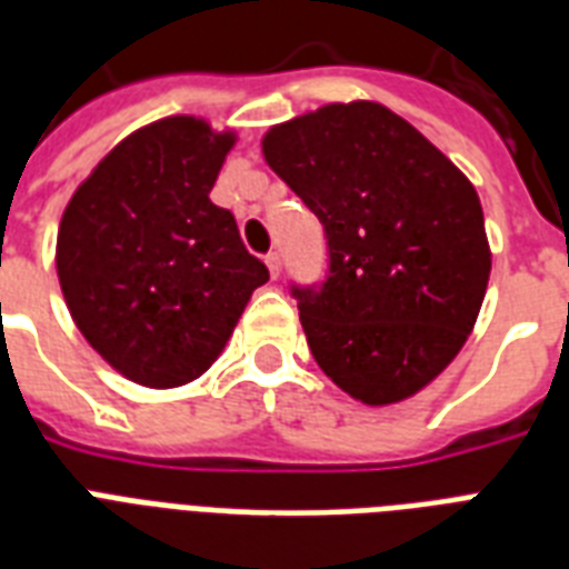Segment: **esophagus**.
Listing matches in <instances>:
<instances>
[{
    "mask_svg": "<svg viewBox=\"0 0 569 569\" xmlns=\"http://www.w3.org/2000/svg\"><path fill=\"white\" fill-rule=\"evenodd\" d=\"M266 266H268V271H271V277H280V257H277V253H268L266 257Z\"/></svg>",
    "mask_w": 569,
    "mask_h": 569,
    "instance_id": "1",
    "label": "esophagus"
}]
</instances>
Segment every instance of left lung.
<instances>
[{
    "label": "left lung",
    "instance_id": "obj_1",
    "mask_svg": "<svg viewBox=\"0 0 569 569\" xmlns=\"http://www.w3.org/2000/svg\"><path fill=\"white\" fill-rule=\"evenodd\" d=\"M271 171L319 214V292L292 289L316 363L369 407L398 405L458 357L490 280L476 186L372 100L330 102L262 138Z\"/></svg>",
    "mask_w": 569,
    "mask_h": 569
}]
</instances>
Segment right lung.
Listing matches in <instances>:
<instances>
[{
  "instance_id": "right-lung-1",
  "label": "right lung",
  "mask_w": 569,
  "mask_h": 569,
  "mask_svg": "<svg viewBox=\"0 0 569 569\" xmlns=\"http://www.w3.org/2000/svg\"><path fill=\"white\" fill-rule=\"evenodd\" d=\"M236 132L173 114L120 141L67 203L58 283L88 346L150 389L200 378L268 268L209 200Z\"/></svg>"
}]
</instances>
